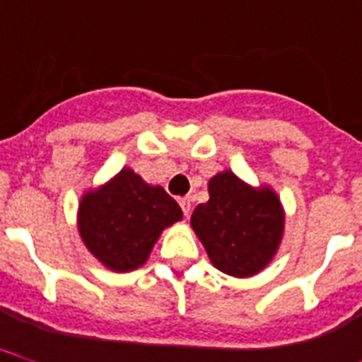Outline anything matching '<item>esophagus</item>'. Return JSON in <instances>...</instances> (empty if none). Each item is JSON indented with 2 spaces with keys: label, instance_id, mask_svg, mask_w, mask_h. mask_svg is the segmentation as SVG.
I'll return each instance as SVG.
<instances>
[{
  "label": "esophagus",
  "instance_id": "1",
  "mask_svg": "<svg viewBox=\"0 0 362 362\" xmlns=\"http://www.w3.org/2000/svg\"><path fill=\"white\" fill-rule=\"evenodd\" d=\"M180 206L182 212H184V216H189V212H192V197H182Z\"/></svg>",
  "mask_w": 362,
  "mask_h": 362
}]
</instances>
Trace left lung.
I'll list each match as a JSON object with an SVG mask.
<instances>
[{
  "label": "left lung",
  "instance_id": "8db88e82",
  "mask_svg": "<svg viewBox=\"0 0 362 362\" xmlns=\"http://www.w3.org/2000/svg\"><path fill=\"white\" fill-rule=\"evenodd\" d=\"M209 201L197 205L192 228L220 272L233 277L255 275L269 264L283 237V209L277 195L252 189L231 170L209 182Z\"/></svg>",
  "mask_w": 362,
  "mask_h": 362
}]
</instances>
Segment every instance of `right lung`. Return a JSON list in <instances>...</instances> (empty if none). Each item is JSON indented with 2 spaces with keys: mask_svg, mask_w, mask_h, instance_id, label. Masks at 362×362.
<instances>
[{
  "mask_svg": "<svg viewBox=\"0 0 362 362\" xmlns=\"http://www.w3.org/2000/svg\"><path fill=\"white\" fill-rule=\"evenodd\" d=\"M180 218L182 209L161 186H150L134 170L123 169L83 197L79 233L104 266L131 272L148 260L161 231Z\"/></svg>",
  "mask_w": 362,
  "mask_h": 362,
  "instance_id": "right-lung-1",
  "label": "right lung"
}]
</instances>
